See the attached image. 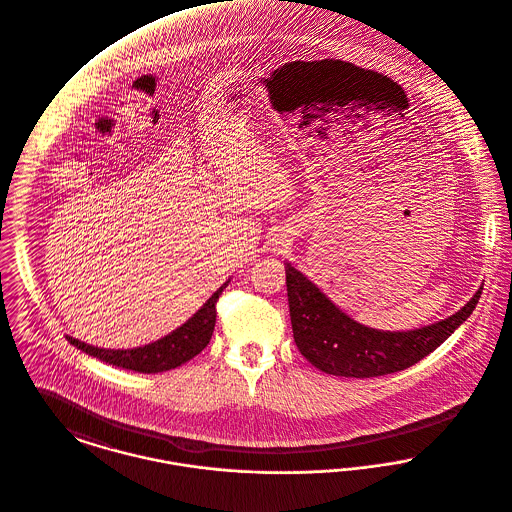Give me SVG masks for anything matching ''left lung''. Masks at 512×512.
Listing matches in <instances>:
<instances>
[{"mask_svg":"<svg viewBox=\"0 0 512 512\" xmlns=\"http://www.w3.org/2000/svg\"><path fill=\"white\" fill-rule=\"evenodd\" d=\"M286 286L301 356L329 375L356 379L389 375L423 360L470 317L481 296L480 288L460 311L435 325L385 332L350 319L292 265H286Z\"/></svg>","mask_w":512,"mask_h":512,"instance_id":"left-lung-1","label":"left lung"}]
</instances>
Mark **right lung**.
I'll use <instances>...</instances> for the list:
<instances>
[{"label":"right lung","instance_id":"right-lung-1","mask_svg":"<svg viewBox=\"0 0 512 512\" xmlns=\"http://www.w3.org/2000/svg\"><path fill=\"white\" fill-rule=\"evenodd\" d=\"M226 286L228 282H224L212 294L209 301L187 323H183L180 329L147 346L133 348V350H104V348L89 346L73 336H67V340L92 358L106 361L121 369H129L137 373H160V371L176 369L181 363L203 352L205 346L211 342L214 323H216V301Z\"/></svg>","mask_w":512,"mask_h":512}]
</instances>
